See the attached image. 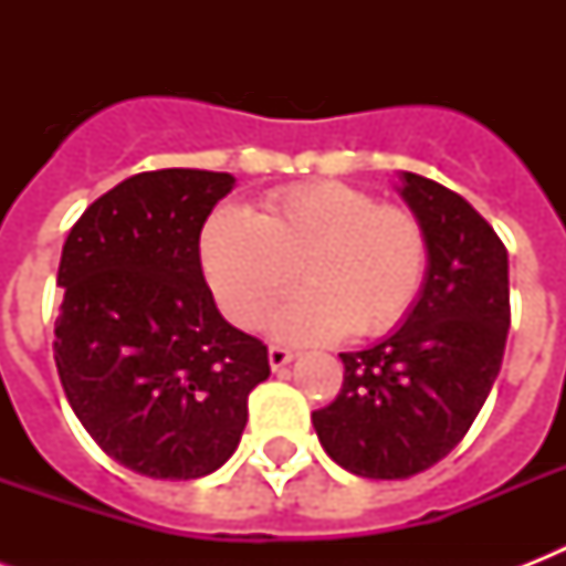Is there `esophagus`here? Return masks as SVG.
Segmentation results:
<instances>
[{
    "label": "esophagus",
    "mask_w": 566,
    "mask_h": 566,
    "mask_svg": "<svg viewBox=\"0 0 566 566\" xmlns=\"http://www.w3.org/2000/svg\"><path fill=\"white\" fill-rule=\"evenodd\" d=\"M266 358H270V367H273V370H282V367H287V364L293 361V353L291 349H284V346H270Z\"/></svg>",
    "instance_id": "obj_1"
}]
</instances>
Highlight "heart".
Returning <instances> with one entry per match:
<instances>
[{"instance_id": "b5f03b06", "label": "heart", "mask_w": 566, "mask_h": 566, "mask_svg": "<svg viewBox=\"0 0 566 566\" xmlns=\"http://www.w3.org/2000/svg\"><path fill=\"white\" fill-rule=\"evenodd\" d=\"M202 266L213 300L240 328L275 311L273 335L287 344H328L394 328L420 293L429 240L420 220L373 193L317 181L270 196L261 211L220 208L202 229Z\"/></svg>"}]
</instances>
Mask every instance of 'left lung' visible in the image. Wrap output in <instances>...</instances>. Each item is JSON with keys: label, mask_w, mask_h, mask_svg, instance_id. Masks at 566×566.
<instances>
[{"label": "left lung", "mask_w": 566, "mask_h": 566, "mask_svg": "<svg viewBox=\"0 0 566 566\" xmlns=\"http://www.w3.org/2000/svg\"><path fill=\"white\" fill-rule=\"evenodd\" d=\"M429 240L420 296L394 335L340 353L344 387L311 413L328 458L364 479H408L461 443L500 376L511 326L509 252L455 190L396 185Z\"/></svg>", "instance_id": "1"}]
</instances>
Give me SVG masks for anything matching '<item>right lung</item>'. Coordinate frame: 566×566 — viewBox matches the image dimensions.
Masks as SVG:
<instances>
[{
    "instance_id": "add662e5",
    "label": "right lung",
    "mask_w": 566,
    "mask_h": 566,
    "mask_svg": "<svg viewBox=\"0 0 566 566\" xmlns=\"http://www.w3.org/2000/svg\"><path fill=\"white\" fill-rule=\"evenodd\" d=\"M234 176L137 172L78 217L61 252L55 364L102 452L149 479H199L238 449L266 346L222 319L199 234Z\"/></svg>"
}]
</instances>
